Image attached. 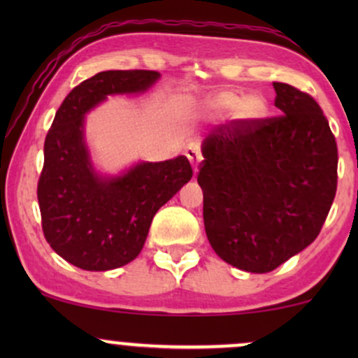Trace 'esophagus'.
Here are the masks:
<instances>
[{
  "label": "esophagus",
  "instance_id": "obj_1",
  "mask_svg": "<svg viewBox=\"0 0 358 358\" xmlns=\"http://www.w3.org/2000/svg\"><path fill=\"white\" fill-rule=\"evenodd\" d=\"M185 155H187V158L190 159L192 166H193V171H199V166L200 163H202V151H200V145L199 143H188L187 148H185Z\"/></svg>",
  "mask_w": 358,
  "mask_h": 358
}]
</instances>
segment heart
<instances>
[{
	"label": "heart",
	"mask_w": 358,
	"mask_h": 358,
	"mask_svg": "<svg viewBox=\"0 0 358 358\" xmlns=\"http://www.w3.org/2000/svg\"><path fill=\"white\" fill-rule=\"evenodd\" d=\"M207 106L215 113H229L234 110L239 119H256L262 116L266 110V101L261 96L241 97L232 90H220L207 97Z\"/></svg>",
	"instance_id": "b5f03b06"
}]
</instances>
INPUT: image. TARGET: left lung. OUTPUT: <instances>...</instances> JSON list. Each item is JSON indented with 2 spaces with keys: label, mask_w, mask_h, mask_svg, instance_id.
<instances>
[{
  "label": "left lung",
  "mask_w": 358,
  "mask_h": 358,
  "mask_svg": "<svg viewBox=\"0 0 358 358\" xmlns=\"http://www.w3.org/2000/svg\"><path fill=\"white\" fill-rule=\"evenodd\" d=\"M282 116L241 119L202 143L196 182L217 256L269 273L316 239L336 193V141L316 101L273 82Z\"/></svg>",
  "instance_id": "1"
}]
</instances>
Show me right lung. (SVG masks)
I'll list each match as a JSON object with an SVG mask.
<instances>
[{
    "label": "right lung",
    "mask_w": 358,
    "mask_h": 358,
    "mask_svg": "<svg viewBox=\"0 0 358 358\" xmlns=\"http://www.w3.org/2000/svg\"><path fill=\"white\" fill-rule=\"evenodd\" d=\"M155 71H106L73 87L45 138L38 205L43 236L65 261L85 271L121 268L138 257L155 213L190 182L187 156L139 162L121 175L97 173L85 143V114L116 94H143Z\"/></svg>",
    "instance_id": "obj_1"
}]
</instances>
